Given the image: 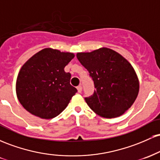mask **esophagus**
<instances>
[{
    "instance_id": "34e87169",
    "label": "esophagus",
    "mask_w": 160,
    "mask_h": 160,
    "mask_svg": "<svg viewBox=\"0 0 160 160\" xmlns=\"http://www.w3.org/2000/svg\"><path fill=\"white\" fill-rule=\"evenodd\" d=\"M77 89H78V92H82V86H78V87H77Z\"/></svg>"
}]
</instances>
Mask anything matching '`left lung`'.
<instances>
[{
	"instance_id": "1",
	"label": "left lung",
	"mask_w": 160,
	"mask_h": 160,
	"mask_svg": "<svg viewBox=\"0 0 160 160\" xmlns=\"http://www.w3.org/2000/svg\"><path fill=\"white\" fill-rule=\"evenodd\" d=\"M77 58L94 82V93L85 100L95 113L115 118L131 108L138 94L139 82L124 57L103 47L91 52H78Z\"/></svg>"
}]
</instances>
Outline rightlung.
I'll return each instance as SVG.
<instances>
[{
    "label": "right lung",
    "instance_id": "obj_1",
    "mask_svg": "<svg viewBox=\"0 0 160 160\" xmlns=\"http://www.w3.org/2000/svg\"><path fill=\"white\" fill-rule=\"evenodd\" d=\"M74 54L46 48L29 58L16 80L17 98L23 108L42 119L54 118L65 109L78 92L70 84L65 67Z\"/></svg>",
    "mask_w": 160,
    "mask_h": 160
}]
</instances>
